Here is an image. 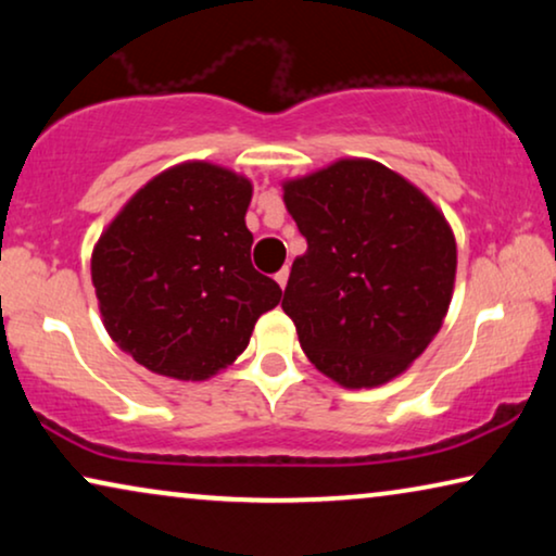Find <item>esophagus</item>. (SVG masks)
<instances>
[{
	"instance_id": "1",
	"label": "esophagus",
	"mask_w": 556,
	"mask_h": 556,
	"mask_svg": "<svg viewBox=\"0 0 556 556\" xmlns=\"http://www.w3.org/2000/svg\"><path fill=\"white\" fill-rule=\"evenodd\" d=\"M288 273H291V270H288V265H283V268H280V270L276 273V280H278L280 288H286V283H288Z\"/></svg>"
}]
</instances>
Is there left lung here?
Returning <instances> with one entry per match:
<instances>
[{"label": "left lung", "mask_w": 556, "mask_h": 556, "mask_svg": "<svg viewBox=\"0 0 556 556\" xmlns=\"http://www.w3.org/2000/svg\"><path fill=\"white\" fill-rule=\"evenodd\" d=\"M306 238L283 293L301 349L349 390L402 375L443 326L455 238L435 204L367 159H341L283 185Z\"/></svg>", "instance_id": "obj_1"}]
</instances>
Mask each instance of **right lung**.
Returning a JSON list of instances; mask_svg holds the SVG:
<instances>
[{"label":"right lung","mask_w":556,"mask_h":556,"mask_svg":"<svg viewBox=\"0 0 556 556\" xmlns=\"http://www.w3.org/2000/svg\"><path fill=\"white\" fill-rule=\"evenodd\" d=\"M253 185L207 162L172 166L141 187L90 261L105 331L141 367L207 379L245 352L280 286L250 263Z\"/></svg>","instance_id":"1"}]
</instances>
